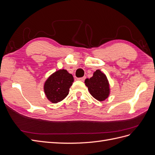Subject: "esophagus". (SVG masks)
I'll use <instances>...</instances> for the list:
<instances>
[{
	"mask_svg": "<svg viewBox=\"0 0 155 155\" xmlns=\"http://www.w3.org/2000/svg\"><path fill=\"white\" fill-rule=\"evenodd\" d=\"M85 78H86V77H85V76L82 77V78H78V80H79V81H83L85 80Z\"/></svg>",
	"mask_w": 155,
	"mask_h": 155,
	"instance_id": "1",
	"label": "esophagus"
}]
</instances>
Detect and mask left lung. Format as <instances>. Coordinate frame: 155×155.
I'll list each match as a JSON object with an SVG mask.
<instances>
[{"label":"left lung","instance_id":"1","mask_svg":"<svg viewBox=\"0 0 155 155\" xmlns=\"http://www.w3.org/2000/svg\"><path fill=\"white\" fill-rule=\"evenodd\" d=\"M86 86L91 94L98 101H104L109 97L110 93L109 84L105 74L97 70L93 76L85 81Z\"/></svg>","mask_w":155,"mask_h":155}]
</instances>
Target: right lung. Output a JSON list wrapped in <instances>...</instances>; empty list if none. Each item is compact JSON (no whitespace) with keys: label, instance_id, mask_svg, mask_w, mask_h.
<instances>
[{"label":"right lung","instance_id":"1","mask_svg":"<svg viewBox=\"0 0 155 155\" xmlns=\"http://www.w3.org/2000/svg\"><path fill=\"white\" fill-rule=\"evenodd\" d=\"M74 82V78L67 70H59L47 79L44 85L45 95L53 104L62 101L68 94L69 88Z\"/></svg>","mask_w":155,"mask_h":155}]
</instances>
